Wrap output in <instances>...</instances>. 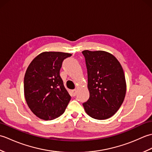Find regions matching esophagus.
I'll return each mask as SVG.
<instances>
[{
  "label": "esophagus",
  "mask_w": 152,
  "mask_h": 152,
  "mask_svg": "<svg viewBox=\"0 0 152 152\" xmlns=\"http://www.w3.org/2000/svg\"><path fill=\"white\" fill-rule=\"evenodd\" d=\"M72 95L74 96H76V93H77V90L75 89H73V90H72Z\"/></svg>",
  "instance_id": "34e87169"
}]
</instances>
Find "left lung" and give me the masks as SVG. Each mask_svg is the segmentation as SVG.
Segmentation results:
<instances>
[{"label":"left lung","instance_id":"8db88e82","mask_svg":"<svg viewBox=\"0 0 152 152\" xmlns=\"http://www.w3.org/2000/svg\"><path fill=\"white\" fill-rule=\"evenodd\" d=\"M89 98L83 103L86 112L96 119H106L120 108L126 94L123 68L116 58L104 51L84 50Z\"/></svg>","mask_w":152,"mask_h":152}]
</instances>
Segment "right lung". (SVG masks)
<instances>
[{
	"label": "right lung",
	"mask_w": 152,
	"mask_h": 152,
	"mask_svg": "<svg viewBox=\"0 0 152 152\" xmlns=\"http://www.w3.org/2000/svg\"><path fill=\"white\" fill-rule=\"evenodd\" d=\"M72 54L45 51L28 65L24 77V94L31 110L44 120H51L65 111L71 96L59 72L64 59Z\"/></svg>",
	"instance_id": "right-lung-1"
}]
</instances>
